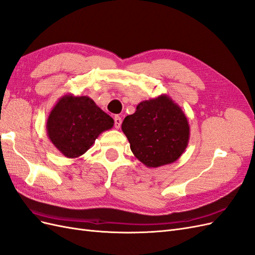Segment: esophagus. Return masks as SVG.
Here are the masks:
<instances>
[{"instance_id": "34e87169", "label": "esophagus", "mask_w": 255, "mask_h": 255, "mask_svg": "<svg viewBox=\"0 0 255 255\" xmlns=\"http://www.w3.org/2000/svg\"><path fill=\"white\" fill-rule=\"evenodd\" d=\"M114 120H115V128H120L121 123H122L121 117H119V116H115Z\"/></svg>"}]
</instances>
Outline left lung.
Instances as JSON below:
<instances>
[{
  "label": "left lung",
  "instance_id": "1",
  "mask_svg": "<svg viewBox=\"0 0 255 255\" xmlns=\"http://www.w3.org/2000/svg\"><path fill=\"white\" fill-rule=\"evenodd\" d=\"M121 128L135 157L149 168L174 163L186 150L190 136L186 116L167 95L140 102Z\"/></svg>",
  "mask_w": 255,
  "mask_h": 255
}]
</instances>
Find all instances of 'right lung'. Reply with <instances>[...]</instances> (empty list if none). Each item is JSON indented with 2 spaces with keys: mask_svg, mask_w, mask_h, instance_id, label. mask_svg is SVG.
Segmentation results:
<instances>
[{
  "mask_svg": "<svg viewBox=\"0 0 255 255\" xmlns=\"http://www.w3.org/2000/svg\"><path fill=\"white\" fill-rule=\"evenodd\" d=\"M47 134L55 148L68 158L90 149L99 135L114 127V119L87 96L61 97L47 120Z\"/></svg>",
  "mask_w": 255,
  "mask_h": 255,
  "instance_id": "right-lung-1",
  "label": "right lung"
}]
</instances>
